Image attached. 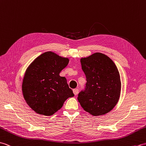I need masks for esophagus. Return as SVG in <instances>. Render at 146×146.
Returning a JSON list of instances; mask_svg holds the SVG:
<instances>
[{"instance_id": "obj_1", "label": "esophagus", "mask_w": 146, "mask_h": 146, "mask_svg": "<svg viewBox=\"0 0 146 146\" xmlns=\"http://www.w3.org/2000/svg\"><path fill=\"white\" fill-rule=\"evenodd\" d=\"M73 92H74V95L77 96V94H78V93H79V90L77 89H74V90H73Z\"/></svg>"}]
</instances>
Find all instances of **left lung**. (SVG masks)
I'll return each instance as SVG.
<instances>
[{
	"instance_id": "left-lung-1",
	"label": "left lung",
	"mask_w": 146,
	"mask_h": 146,
	"mask_svg": "<svg viewBox=\"0 0 146 146\" xmlns=\"http://www.w3.org/2000/svg\"><path fill=\"white\" fill-rule=\"evenodd\" d=\"M86 76V86L78 95L84 111L94 116L110 112L119 101L121 90V77L111 59L100 52L80 59Z\"/></svg>"
}]
</instances>
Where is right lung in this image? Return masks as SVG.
Masks as SVG:
<instances>
[{"label":"right lung","instance_id":"obj_1","mask_svg":"<svg viewBox=\"0 0 146 146\" xmlns=\"http://www.w3.org/2000/svg\"><path fill=\"white\" fill-rule=\"evenodd\" d=\"M69 62V58L48 51L27 68L22 81V94L29 106L37 114L53 115L68 98L74 97L66 77L59 75Z\"/></svg>","mask_w":146,"mask_h":146}]
</instances>
